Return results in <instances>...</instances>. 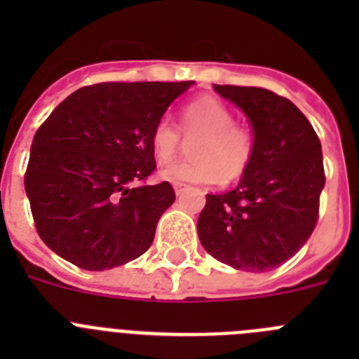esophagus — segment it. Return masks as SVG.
Segmentation results:
<instances>
[{"label": "esophagus", "mask_w": 359, "mask_h": 359, "mask_svg": "<svg viewBox=\"0 0 359 359\" xmlns=\"http://www.w3.org/2000/svg\"><path fill=\"white\" fill-rule=\"evenodd\" d=\"M185 190H187L185 185H180V183H176V185H174V192H176V196H182Z\"/></svg>", "instance_id": "34e87169"}]
</instances>
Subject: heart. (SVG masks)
<instances>
[{
	"instance_id": "heart-1",
	"label": "heart",
	"mask_w": 359,
	"mask_h": 359,
	"mask_svg": "<svg viewBox=\"0 0 359 359\" xmlns=\"http://www.w3.org/2000/svg\"><path fill=\"white\" fill-rule=\"evenodd\" d=\"M185 133H201L194 142L192 160L172 161L160 176L180 185H215L236 180L246 170L253 156V133L244 123L233 122V111L215 97H199L182 109ZM151 149L161 163L172 160L180 149V131L169 116H161L152 128Z\"/></svg>"
}]
</instances>
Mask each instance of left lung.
I'll return each mask as SVG.
<instances>
[{
    "label": "left lung",
    "mask_w": 359,
    "mask_h": 359,
    "mask_svg": "<svg viewBox=\"0 0 359 359\" xmlns=\"http://www.w3.org/2000/svg\"><path fill=\"white\" fill-rule=\"evenodd\" d=\"M214 90L246 115L255 147L236 189L207 194L199 241L223 264L269 271L293 257L315 230L325 185L322 145L287 98L246 86L214 84Z\"/></svg>",
    "instance_id": "8db88e82"
}]
</instances>
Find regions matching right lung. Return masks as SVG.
<instances>
[{
  "instance_id": "obj_1",
  "label": "right lung",
  "mask_w": 359,
  "mask_h": 359,
  "mask_svg": "<svg viewBox=\"0 0 359 359\" xmlns=\"http://www.w3.org/2000/svg\"><path fill=\"white\" fill-rule=\"evenodd\" d=\"M194 81L102 82L65 98L37 129L25 190L37 233L88 271L149 250L176 199L169 182L135 185L156 169L151 133Z\"/></svg>"
}]
</instances>
